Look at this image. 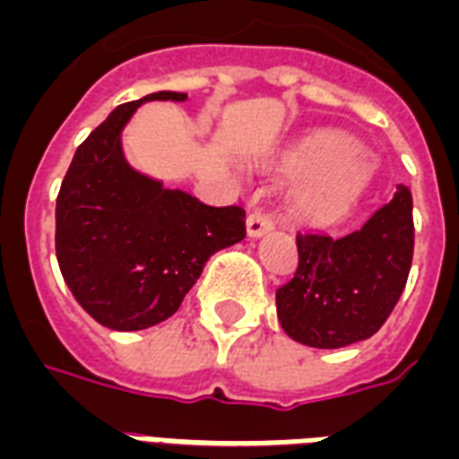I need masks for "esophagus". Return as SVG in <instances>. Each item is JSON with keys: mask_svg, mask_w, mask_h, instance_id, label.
I'll return each mask as SVG.
<instances>
[{"mask_svg": "<svg viewBox=\"0 0 459 459\" xmlns=\"http://www.w3.org/2000/svg\"><path fill=\"white\" fill-rule=\"evenodd\" d=\"M271 227H273V215L266 212V210H256V212H251L247 217V232H249V237H261Z\"/></svg>", "mask_w": 459, "mask_h": 459, "instance_id": "obj_1", "label": "esophagus"}]
</instances>
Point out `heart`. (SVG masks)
<instances>
[{
    "mask_svg": "<svg viewBox=\"0 0 459 459\" xmlns=\"http://www.w3.org/2000/svg\"><path fill=\"white\" fill-rule=\"evenodd\" d=\"M356 144L343 135H315L298 144L285 157V169L292 174L312 177L295 193V212L315 225H329L356 205L365 184L368 164L351 157Z\"/></svg>",
    "mask_w": 459,
    "mask_h": 459,
    "instance_id": "heart-1",
    "label": "heart"
}]
</instances>
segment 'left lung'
Wrapping results in <instances>:
<instances>
[{"instance_id":"obj_1","label":"left lung","mask_w":459,"mask_h":459,"mask_svg":"<svg viewBox=\"0 0 459 459\" xmlns=\"http://www.w3.org/2000/svg\"><path fill=\"white\" fill-rule=\"evenodd\" d=\"M411 258L413 201L406 186L341 239L298 232L295 275L275 290L282 329L312 348L370 339L402 298Z\"/></svg>"}]
</instances>
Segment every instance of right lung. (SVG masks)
<instances>
[{"mask_svg": "<svg viewBox=\"0 0 459 459\" xmlns=\"http://www.w3.org/2000/svg\"><path fill=\"white\" fill-rule=\"evenodd\" d=\"M118 106L74 152L55 208V251L72 295L96 322L140 332L167 322L215 251L247 237L244 208H212L127 167L120 130L143 101Z\"/></svg>", "mask_w": 459, "mask_h": 459, "instance_id": "add662e5", "label": "right lung"}]
</instances>
